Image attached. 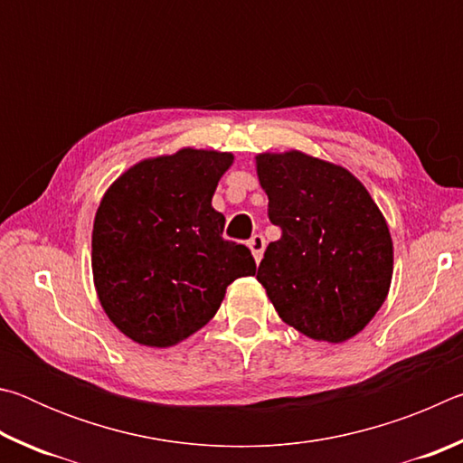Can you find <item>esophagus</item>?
<instances>
[{"instance_id":"esophagus-1","label":"esophagus","mask_w":463,"mask_h":463,"mask_svg":"<svg viewBox=\"0 0 463 463\" xmlns=\"http://www.w3.org/2000/svg\"><path fill=\"white\" fill-rule=\"evenodd\" d=\"M249 249H250V253H253L255 261L260 263L263 257V250H265V239L261 237V234H253V237L249 239Z\"/></svg>"}]
</instances>
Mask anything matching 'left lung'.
I'll return each mask as SVG.
<instances>
[{"label":"left lung","instance_id":"8db88e82","mask_svg":"<svg viewBox=\"0 0 463 463\" xmlns=\"http://www.w3.org/2000/svg\"><path fill=\"white\" fill-rule=\"evenodd\" d=\"M269 198V242L257 281L286 325L308 339L345 343L382 308L394 245L365 185L336 163L288 148L255 156Z\"/></svg>","mask_w":463,"mask_h":463}]
</instances>
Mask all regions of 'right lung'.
I'll list each match as a JSON object with an SVG mask.
<instances>
[{"instance_id":"add662e5","label":"right lung","mask_w":463,"mask_h":463,"mask_svg":"<svg viewBox=\"0 0 463 463\" xmlns=\"http://www.w3.org/2000/svg\"><path fill=\"white\" fill-rule=\"evenodd\" d=\"M234 155L184 146L146 156L101 195L91 232L98 300L122 335L165 349L198 333L221 308L226 288L255 276L245 245L224 241L213 208Z\"/></svg>"}]
</instances>
